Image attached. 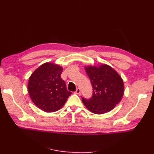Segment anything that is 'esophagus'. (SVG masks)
<instances>
[{
  "mask_svg": "<svg viewBox=\"0 0 154 154\" xmlns=\"http://www.w3.org/2000/svg\"><path fill=\"white\" fill-rule=\"evenodd\" d=\"M75 92H76V94H81V89L80 88H78Z\"/></svg>",
  "mask_w": 154,
  "mask_h": 154,
  "instance_id": "1",
  "label": "esophagus"
}]
</instances>
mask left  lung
Instances as JSON below:
<instances>
[{
    "label": "left lung",
    "mask_w": 154,
    "mask_h": 154,
    "mask_svg": "<svg viewBox=\"0 0 154 154\" xmlns=\"http://www.w3.org/2000/svg\"><path fill=\"white\" fill-rule=\"evenodd\" d=\"M93 88L92 96L87 100L82 97L83 104L91 112L102 114L112 110L124 94L122 78L108 65L85 67Z\"/></svg>",
    "instance_id": "left-lung-1"
}]
</instances>
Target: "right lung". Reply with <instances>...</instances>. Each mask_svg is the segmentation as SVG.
<instances>
[{"label":"right lung","instance_id":"add662e5","mask_svg":"<svg viewBox=\"0 0 154 154\" xmlns=\"http://www.w3.org/2000/svg\"><path fill=\"white\" fill-rule=\"evenodd\" d=\"M63 68L57 64L45 63L37 68L29 79L28 92L38 109L46 112L60 109L72 94L61 78Z\"/></svg>","mask_w":154,"mask_h":154}]
</instances>
